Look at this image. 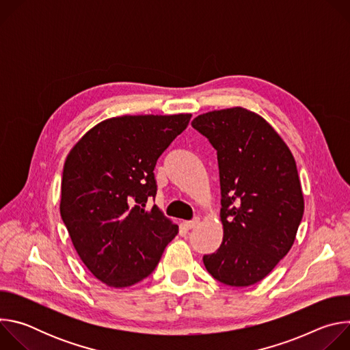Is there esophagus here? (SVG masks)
Wrapping results in <instances>:
<instances>
[{"label": "esophagus", "mask_w": 350, "mask_h": 350, "mask_svg": "<svg viewBox=\"0 0 350 350\" xmlns=\"http://www.w3.org/2000/svg\"><path fill=\"white\" fill-rule=\"evenodd\" d=\"M198 223H199V219H193V220H189V221H184V226H185V228L191 230V228H193Z\"/></svg>", "instance_id": "1"}]
</instances>
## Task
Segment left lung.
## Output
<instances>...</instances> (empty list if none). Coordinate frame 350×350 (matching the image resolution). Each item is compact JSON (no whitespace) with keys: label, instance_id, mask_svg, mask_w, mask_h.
<instances>
[{"label":"left lung","instance_id":"left-lung-1","mask_svg":"<svg viewBox=\"0 0 350 350\" xmlns=\"http://www.w3.org/2000/svg\"><path fill=\"white\" fill-rule=\"evenodd\" d=\"M191 124L217 151L220 176L223 242L204 265L226 285H254L289 252L304 216L293 155L262 116L241 107Z\"/></svg>","mask_w":350,"mask_h":350}]
</instances>
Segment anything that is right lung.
Wrapping results in <instances>:
<instances>
[{"instance_id": "obj_1", "label": "right lung", "mask_w": 350, "mask_h": 350, "mask_svg": "<svg viewBox=\"0 0 350 350\" xmlns=\"http://www.w3.org/2000/svg\"><path fill=\"white\" fill-rule=\"evenodd\" d=\"M191 113L124 115L88 130L64 165L61 216L85 267L108 286L151 274L178 227L154 205L158 158Z\"/></svg>"}]
</instances>
